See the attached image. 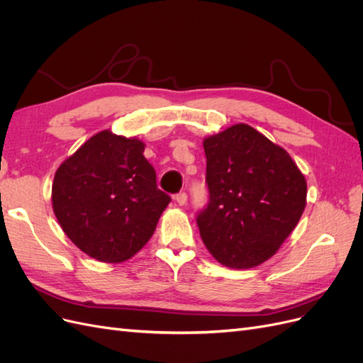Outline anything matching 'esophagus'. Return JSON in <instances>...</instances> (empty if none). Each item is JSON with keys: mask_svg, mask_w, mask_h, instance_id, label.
<instances>
[{"mask_svg": "<svg viewBox=\"0 0 363 363\" xmlns=\"http://www.w3.org/2000/svg\"><path fill=\"white\" fill-rule=\"evenodd\" d=\"M175 201L179 203V206H184L186 203H188V195H186V192H180L175 195Z\"/></svg>", "mask_w": 363, "mask_h": 363, "instance_id": "1", "label": "esophagus"}]
</instances>
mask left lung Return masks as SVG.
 <instances>
[{"mask_svg": "<svg viewBox=\"0 0 363 363\" xmlns=\"http://www.w3.org/2000/svg\"><path fill=\"white\" fill-rule=\"evenodd\" d=\"M208 204L196 216L211 255L236 269L276 255L306 207L307 183L286 150L235 124L203 140Z\"/></svg>", "mask_w": 363, "mask_h": 363, "instance_id": "left-lung-1", "label": "left lung"}]
</instances>
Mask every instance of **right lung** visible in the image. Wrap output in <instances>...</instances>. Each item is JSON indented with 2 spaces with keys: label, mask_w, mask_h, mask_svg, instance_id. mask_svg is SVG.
Wrapping results in <instances>:
<instances>
[{
  "label": "right lung",
  "mask_w": 363,
  "mask_h": 363,
  "mask_svg": "<svg viewBox=\"0 0 363 363\" xmlns=\"http://www.w3.org/2000/svg\"><path fill=\"white\" fill-rule=\"evenodd\" d=\"M138 138L103 130L65 160L54 175L52 211L87 256L119 263L152 236L171 196L157 189L156 171Z\"/></svg>",
  "instance_id": "add662e5"
}]
</instances>
